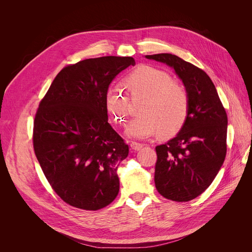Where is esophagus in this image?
<instances>
[{"instance_id": "1", "label": "esophagus", "mask_w": 252, "mask_h": 252, "mask_svg": "<svg viewBox=\"0 0 252 252\" xmlns=\"http://www.w3.org/2000/svg\"><path fill=\"white\" fill-rule=\"evenodd\" d=\"M129 146H130V148L133 149V150H135V151H139V150H141V149H142L143 145H142V144H140V143H137V142H131V143L129 144Z\"/></svg>"}]
</instances>
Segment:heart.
<instances>
[{
  "label": "heart",
  "mask_w": 252,
  "mask_h": 252,
  "mask_svg": "<svg viewBox=\"0 0 252 252\" xmlns=\"http://www.w3.org/2000/svg\"><path fill=\"white\" fill-rule=\"evenodd\" d=\"M125 87L131 99L145 97L139 116L126 130L129 138L148 139L158 133L161 137L177 134L186 124L190 110V96L186 87L175 82L171 75L159 68L142 65L125 79ZM105 106L111 121L125 126L128 115V97L118 89H109Z\"/></svg>",
  "instance_id": "heart-1"
}]
</instances>
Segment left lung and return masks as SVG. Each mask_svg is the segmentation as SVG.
<instances>
[{
	"label": "left lung",
	"instance_id": "left-lung-1",
	"mask_svg": "<svg viewBox=\"0 0 252 252\" xmlns=\"http://www.w3.org/2000/svg\"><path fill=\"white\" fill-rule=\"evenodd\" d=\"M146 58L173 67L189 93L186 124L174 139L155 148L154 181L157 191L166 199L190 201L209 187L223 163L228 116L205 71L168 53Z\"/></svg>",
	"mask_w": 252,
	"mask_h": 252
}]
</instances>
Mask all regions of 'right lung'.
Segmentation results:
<instances>
[{
    "label": "right lung",
    "mask_w": 252,
    "mask_h": 252,
    "mask_svg": "<svg viewBox=\"0 0 252 252\" xmlns=\"http://www.w3.org/2000/svg\"><path fill=\"white\" fill-rule=\"evenodd\" d=\"M133 57L105 56L70 64L39 102L32 143L51 187L67 204L85 210L109 205L118 194V164L128 146L108 124L105 95Z\"/></svg>",
    "instance_id": "1"
}]
</instances>
